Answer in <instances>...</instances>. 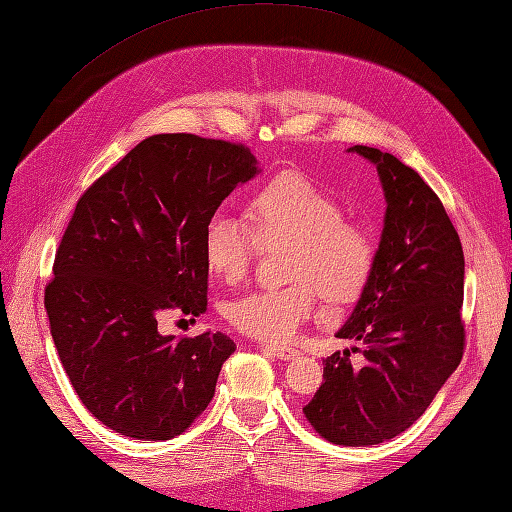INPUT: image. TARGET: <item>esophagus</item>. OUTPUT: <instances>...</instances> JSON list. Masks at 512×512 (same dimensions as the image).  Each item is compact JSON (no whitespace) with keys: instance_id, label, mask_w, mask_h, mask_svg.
<instances>
[{"instance_id":"1","label":"esophagus","mask_w":512,"mask_h":512,"mask_svg":"<svg viewBox=\"0 0 512 512\" xmlns=\"http://www.w3.org/2000/svg\"><path fill=\"white\" fill-rule=\"evenodd\" d=\"M266 350L272 352V355L277 359H283V361L294 359L298 355V350H294L290 346H279V344H266Z\"/></svg>"}]
</instances>
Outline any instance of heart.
I'll list each match as a JSON object with an SVG mask.
<instances>
[{
  "label": "heart",
  "instance_id": "heart-1",
  "mask_svg": "<svg viewBox=\"0 0 512 512\" xmlns=\"http://www.w3.org/2000/svg\"><path fill=\"white\" fill-rule=\"evenodd\" d=\"M248 220L214 214L203 233L209 270L227 283L251 268L259 242L290 244V285L251 290L227 305L229 322L266 342L292 339L316 311L318 290L326 303L355 300L368 281L374 242L368 229L344 220V205L303 175H283L248 203Z\"/></svg>",
  "mask_w": 512,
  "mask_h": 512
}]
</instances>
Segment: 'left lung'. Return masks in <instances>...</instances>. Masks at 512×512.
<instances>
[{
	"mask_svg": "<svg viewBox=\"0 0 512 512\" xmlns=\"http://www.w3.org/2000/svg\"><path fill=\"white\" fill-rule=\"evenodd\" d=\"M376 166L385 194L372 272L339 339L363 344L324 359V383L305 406L320 435L337 445H374L422 417L463 359L465 257L458 233L428 183L398 157L350 147Z\"/></svg>",
	"mask_w": 512,
	"mask_h": 512,
	"instance_id": "8db88e82",
	"label": "left lung"
}]
</instances>
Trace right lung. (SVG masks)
Masks as SVG:
<instances>
[{"label":"right lung","mask_w":512,"mask_h":512,"mask_svg":"<svg viewBox=\"0 0 512 512\" xmlns=\"http://www.w3.org/2000/svg\"><path fill=\"white\" fill-rule=\"evenodd\" d=\"M257 164L242 144L155 134L75 205L45 290L49 331L82 404L125 437L173 439L214 398L233 339H175L157 320L205 313V225Z\"/></svg>","instance_id":"add662e5"}]
</instances>
